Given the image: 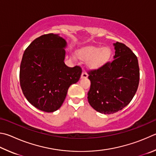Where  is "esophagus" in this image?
Returning a JSON list of instances; mask_svg holds the SVG:
<instances>
[{
	"label": "esophagus",
	"mask_w": 156,
	"mask_h": 156,
	"mask_svg": "<svg viewBox=\"0 0 156 156\" xmlns=\"http://www.w3.org/2000/svg\"><path fill=\"white\" fill-rule=\"evenodd\" d=\"M87 77H88L87 73H86L85 72H83V73H82V75H81V78H87Z\"/></svg>",
	"instance_id": "1"
}]
</instances>
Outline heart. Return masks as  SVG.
<instances>
[{
	"instance_id": "obj_1",
	"label": "heart",
	"mask_w": 156,
	"mask_h": 156,
	"mask_svg": "<svg viewBox=\"0 0 156 156\" xmlns=\"http://www.w3.org/2000/svg\"><path fill=\"white\" fill-rule=\"evenodd\" d=\"M80 57L89 61V66L92 69H98L104 66L110 56V50L107 47L89 46L80 52Z\"/></svg>"
}]
</instances>
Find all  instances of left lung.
Wrapping results in <instances>:
<instances>
[{"label":"left lung","mask_w":156,"mask_h":156,"mask_svg":"<svg viewBox=\"0 0 156 156\" xmlns=\"http://www.w3.org/2000/svg\"><path fill=\"white\" fill-rule=\"evenodd\" d=\"M114 60L88 72L90 81L88 101L102 114L122 110L132 101L139 84L138 58L125 44L116 42Z\"/></svg>","instance_id":"1"}]
</instances>
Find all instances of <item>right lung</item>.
I'll list each match as a JSON object with an SVG mask.
<instances>
[{"mask_svg": "<svg viewBox=\"0 0 156 156\" xmlns=\"http://www.w3.org/2000/svg\"><path fill=\"white\" fill-rule=\"evenodd\" d=\"M67 42L56 34L41 35L25 50L20 69L23 94L33 106L52 112L62 106L67 90L79 80L80 67L64 63Z\"/></svg>", "mask_w": 156, "mask_h": 156, "instance_id": "obj_1", "label": "right lung"}]
</instances>
